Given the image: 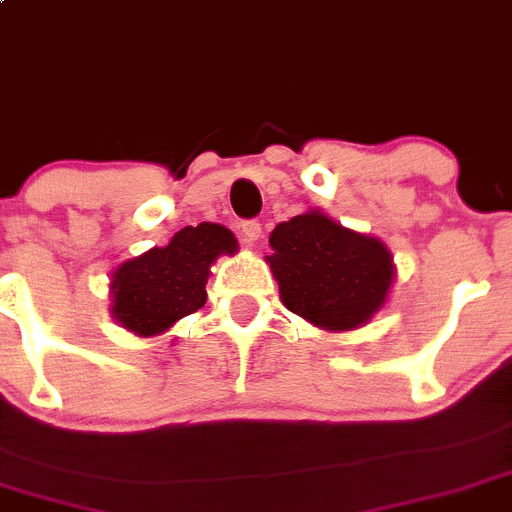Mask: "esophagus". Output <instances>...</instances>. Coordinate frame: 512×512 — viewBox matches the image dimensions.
<instances>
[{
	"label": "esophagus",
	"mask_w": 512,
	"mask_h": 512,
	"mask_svg": "<svg viewBox=\"0 0 512 512\" xmlns=\"http://www.w3.org/2000/svg\"><path fill=\"white\" fill-rule=\"evenodd\" d=\"M242 237H245V242H257L262 237V225L257 220H247L242 222Z\"/></svg>",
	"instance_id": "obj_1"
}]
</instances>
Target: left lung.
I'll return each mask as SVG.
<instances>
[{"instance_id": "left-lung-1", "label": "left lung", "mask_w": 512, "mask_h": 512, "mask_svg": "<svg viewBox=\"0 0 512 512\" xmlns=\"http://www.w3.org/2000/svg\"><path fill=\"white\" fill-rule=\"evenodd\" d=\"M265 257L290 312L325 332L365 327L385 307L395 265L380 237L342 227L322 210H307L270 232Z\"/></svg>"}]
</instances>
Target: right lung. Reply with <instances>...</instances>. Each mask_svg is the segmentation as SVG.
I'll list each match as a JSON object with an SVG mask.
<instances>
[{"label": "right lung", "instance_id": "right-lung-1", "mask_svg": "<svg viewBox=\"0 0 512 512\" xmlns=\"http://www.w3.org/2000/svg\"><path fill=\"white\" fill-rule=\"evenodd\" d=\"M237 247L225 225L200 222L182 227L165 247L119 262L109 280L114 322L137 337L165 335L175 322L205 305L212 265L222 255H237Z\"/></svg>", "mask_w": 512, "mask_h": 512}]
</instances>
